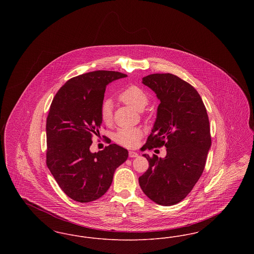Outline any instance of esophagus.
I'll return each instance as SVG.
<instances>
[{
	"label": "esophagus",
	"instance_id": "34e87169",
	"mask_svg": "<svg viewBox=\"0 0 254 254\" xmlns=\"http://www.w3.org/2000/svg\"><path fill=\"white\" fill-rule=\"evenodd\" d=\"M128 155H129L130 158L138 157V153L135 152V151H129Z\"/></svg>",
	"mask_w": 254,
	"mask_h": 254
}]
</instances>
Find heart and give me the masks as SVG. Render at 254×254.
Listing matches in <instances>:
<instances>
[{
	"instance_id": "obj_1",
	"label": "heart",
	"mask_w": 254,
	"mask_h": 254,
	"mask_svg": "<svg viewBox=\"0 0 254 254\" xmlns=\"http://www.w3.org/2000/svg\"><path fill=\"white\" fill-rule=\"evenodd\" d=\"M118 99L124 104L130 106L133 109L142 111L149 103V96L141 87L137 85H128L124 88L118 95ZM100 116L106 125H110L113 120L112 104L106 100L100 109ZM143 137V130L140 127H123L114 134V141L118 145L133 148L138 145Z\"/></svg>"
}]
</instances>
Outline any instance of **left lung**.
I'll list each match as a JSON object with an SVG mask.
<instances>
[{
  "label": "left lung",
  "instance_id": "1",
  "mask_svg": "<svg viewBox=\"0 0 254 254\" xmlns=\"http://www.w3.org/2000/svg\"><path fill=\"white\" fill-rule=\"evenodd\" d=\"M160 100L157 118L144 145L167 147L164 159L144 154L149 168L139 177L144 193L161 205L181 202L201 177L211 145L208 116L193 86L170 73L143 78Z\"/></svg>",
  "mask_w": 254,
  "mask_h": 254
}]
</instances>
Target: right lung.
<instances>
[{"label":"right lung","instance_id":"1","mask_svg":"<svg viewBox=\"0 0 254 254\" xmlns=\"http://www.w3.org/2000/svg\"><path fill=\"white\" fill-rule=\"evenodd\" d=\"M127 77L97 70L69 79L52 100L47 118V166L61 190L76 202L87 203L108 191L115 169L127 157L116 144L95 153L89 147L102 124L100 109L107 85Z\"/></svg>","mask_w":254,"mask_h":254}]
</instances>
